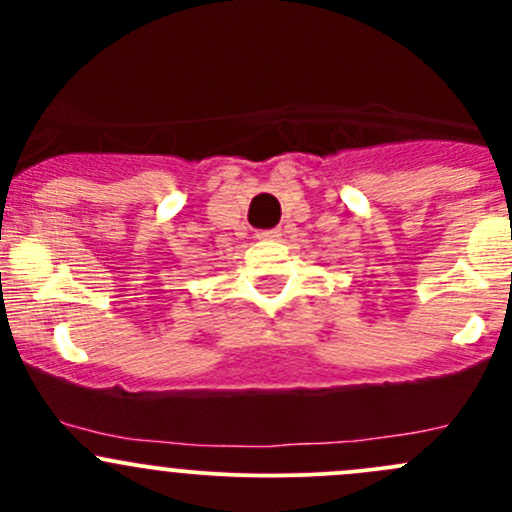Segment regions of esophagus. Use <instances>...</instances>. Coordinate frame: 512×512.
I'll return each instance as SVG.
<instances>
[{
	"instance_id": "esophagus-1",
	"label": "esophagus",
	"mask_w": 512,
	"mask_h": 512,
	"mask_svg": "<svg viewBox=\"0 0 512 512\" xmlns=\"http://www.w3.org/2000/svg\"><path fill=\"white\" fill-rule=\"evenodd\" d=\"M257 237H260V240H272V242H275V240H280V237H282V230H280V227H270V230H260V232H257Z\"/></svg>"
}]
</instances>
